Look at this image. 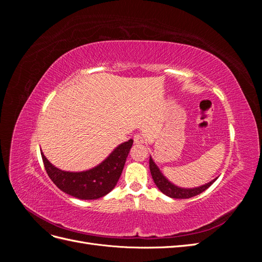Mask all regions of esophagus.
I'll list each match as a JSON object with an SVG mask.
<instances>
[{
  "mask_svg": "<svg viewBox=\"0 0 262 262\" xmlns=\"http://www.w3.org/2000/svg\"><path fill=\"white\" fill-rule=\"evenodd\" d=\"M133 141H134V143H136V144H143L145 142V138L143 137V134L137 133L136 136L133 137Z\"/></svg>",
  "mask_w": 262,
  "mask_h": 262,
  "instance_id": "obj_1",
  "label": "esophagus"
}]
</instances>
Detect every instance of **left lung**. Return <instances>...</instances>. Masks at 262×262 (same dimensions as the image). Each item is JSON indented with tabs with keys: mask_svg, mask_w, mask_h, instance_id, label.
Listing matches in <instances>:
<instances>
[{
	"mask_svg": "<svg viewBox=\"0 0 262 262\" xmlns=\"http://www.w3.org/2000/svg\"><path fill=\"white\" fill-rule=\"evenodd\" d=\"M149 170H150V175H152L153 180L155 182V185L157 186V188L160 189L164 194L168 195L170 198H173V199H189V198H192L194 195L200 194L204 191V190H207L213 184V182L216 180V178H215L214 180L210 181L207 185H203L201 187L192 188V189H185V188L177 187L164 177L161 170L158 169L156 164L153 162L152 157L149 158Z\"/></svg>",
	"mask_w": 262,
	"mask_h": 262,
	"instance_id": "1",
	"label": "left lung"
}]
</instances>
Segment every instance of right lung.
<instances>
[{"label":"right lung","instance_id":"right-lung-1","mask_svg":"<svg viewBox=\"0 0 262 262\" xmlns=\"http://www.w3.org/2000/svg\"><path fill=\"white\" fill-rule=\"evenodd\" d=\"M132 144L133 140L124 142L96 167L80 172L64 171L54 167L42 152L41 157L48 176L63 192L77 199L95 200L106 195L115 188Z\"/></svg>","mask_w":262,"mask_h":262}]
</instances>
